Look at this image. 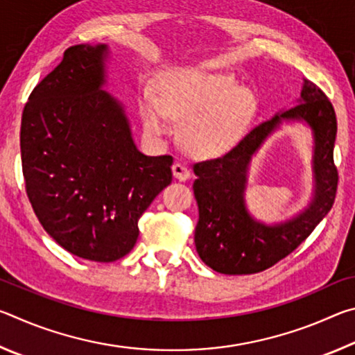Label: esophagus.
Here are the masks:
<instances>
[{
	"label": "esophagus",
	"instance_id": "obj_1",
	"mask_svg": "<svg viewBox=\"0 0 355 355\" xmlns=\"http://www.w3.org/2000/svg\"><path fill=\"white\" fill-rule=\"evenodd\" d=\"M172 173H173V177L180 180V182H186V180L191 177V172H189L188 167H186L182 163H178V161H177V163H173Z\"/></svg>",
	"mask_w": 355,
	"mask_h": 355
}]
</instances>
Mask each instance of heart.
I'll use <instances>...</instances> for the list:
<instances>
[{"instance_id": "1", "label": "heart", "mask_w": 355, "mask_h": 355, "mask_svg": "<svg viewBox=\"0 0 355 355\" xmlns=\"http://www.w3.org/2000/svg\"><path fill=\"white\" fill-rule=\"evenodd\" d=\"M158 97L146 91L139 100L144 131L161 139L172 131V119L183 120L180 137L199 158H214L241 139L255 116L257 100L225 71L177 67L156 81Z\"/></svg>"}]
</instances>
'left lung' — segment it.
I'll return each mask as SVG.
<instances>
[{"instance_id":"obj_1","label":"left lung","mask_w":355,"mask_h":355,"mask_svg":"<svg viewBox=\"0 0 355 355\" xmlns=\"http://www.w3.org/2000/svg\"><path fill=\"white\" fill-rule=\"evenodd\" d=\"M296 106L282 110L245 135L222 158L194 164L192 184L199 205L194 243L202 261L216 272L255 274L274 266L305 241L334 205L338 175L334 166L336 117L320 87L304 80ZM285 123L307 124L312 131L314 191L309 205L290 220L266 225L245 203L251 158Z\"/></svg>"}]
</instances>
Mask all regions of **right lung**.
<instances>
[{
	"label": "right lung",
	"instance_id": "1",
	"mask_svg": "<svg viewBox=\"0 0 355 355\" xmlns=\"http://www.w3.org/2000/svg\"><path fill=\"white\" fill-rule=\"evenodd\" d=\"M110 46L75 45L23 110L21 167L42 227L84 260L128 254L137 220L172 182L173 158L137 150L122 101L105 91Z\"/></svg>",
	"mask_w": 355,
	"mask_h": 355
}]
</instances>
